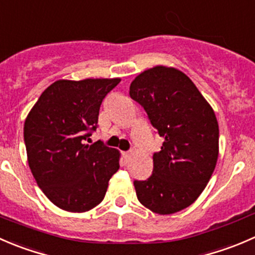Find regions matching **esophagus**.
<instances>
[{"label": "esophagus", "instance_id": "esophagus-1", "mask_svg": "<svg viewBox=\"0 0 255 255\" xmlns=\"http://www.w3.org/2000/svg\"><path fill=\"white\" fill-rule=\"evenodd\" d=\"M123 157H124L125 160H130L131 152H123Z\"/></svg>", "mask_w": 255, "mask_h": 255}]
</instances>
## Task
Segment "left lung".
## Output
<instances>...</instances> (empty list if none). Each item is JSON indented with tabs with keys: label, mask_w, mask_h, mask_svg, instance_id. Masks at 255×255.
<instances>
[{
	"label": "left lung",
	"mask_w": 255,
	"mask_h": 255,
	"mask_svg": "<svg viewBox=\"0 0 255 255\" xmlns=\"http://www.w3.org/2000/svg\"><path fill=\"white\" fill-rule=\"evenodd\" d=\"M128 94L165 138L153 153L152 175L133 182L137 200L153 213L180 212L200 197L216 168V114L192 80L173 67L143 70L131 82Z\"/></svg>",
	"instance_id": "obj_1"
}]
</instances>
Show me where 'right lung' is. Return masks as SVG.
Listing matches in <instances>:
<instances>
[{"mask_svg":"<svg viewBox=\"0 0 255 255\" xmlns=\"http://www.w3.org/2000/svg\"><path fill=\"white\" fill-rule=\"evenodd\" d=\"M120 78L59 79L42 93L24 122L27 160L48 200L68 212L97 207L119 170L120 152L84 143L95 130L105 95Z\"/></svg>","mask_w":255,"mask_h":255,"instance_id":"obj_1","label":"right lung"}]
</instances>
